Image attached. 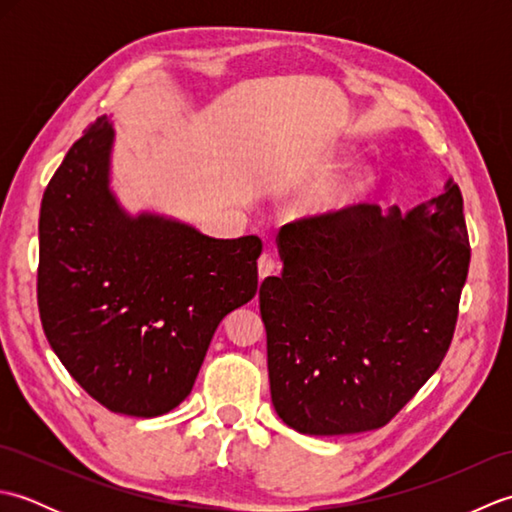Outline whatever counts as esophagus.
I'll return each instance as SVG.
<instances>
[{
	"label": "esophagus",
	"instance_id": "obj_1",
	"mask_svg": "<svg viewBox=\"0 0 512 512\" xmlns=\"http://www.w3.org/2000/svg\"><path fill=\"white\" fill-rule=\"evenodd\" d=\"M275 268H277L275 259L270 257L268 253H264L262 257L257 259V273H259V279H266L268 275H273V273H275Z\"/></svg>",
	"mask_w": 512,
	"mask_h": 512
}]
</instances>
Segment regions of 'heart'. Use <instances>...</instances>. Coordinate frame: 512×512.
Segmentation results:
<instances>
[{
	"label": "heart",
	"mask_w": 512,
	"mask_h": 512,
	"mask_svg": "<svg viewBox=\"0 0 512 512\" xmlns=\"http://www.w3.org/2000/svg\"><path fill=\"white\" fill-rule=\"evenodd\" d=\"M330 204H332V193L323 195V198H319V200H317V209H319V211H321V209H328Z\"/></svg>",
	"instance_id": "heart-1"
}]
</instances>
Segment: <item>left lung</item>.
Returning <instances> with one entry per match:
<instances>
[{
	"instance_id": "left-lung-1",
	"label": "left lung",
	"mask_w": 512,
	"mask_h": 512,
	"mask_svg": "<svg viewBox=\"0 0 512 512\" xmlns=\"http://www.w3.org/2000/svg\"><path fill=\"white\" fill-rule=\"evenodd\" d=\"M460 187L383 215L374 204L281 226L266 277L270 396L308 436L383 427L447 354L471 246Z\"/></svg>"
}]
</instances>
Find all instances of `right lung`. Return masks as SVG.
<instances>
[{
    "label": "right lung",
    "instance_id": "1",
    "mask_svg": "<svg viewBox=\"0 0 512 512\" xmlns=\"http://www.w3.org/2000/svg\"><path fill=\"white\" fill-rule=\"evenodd\" d=\"M114 121L65 154L41 200L37 299L59 361L114 413L156 418L191 394L217 325L255 297L262 239H217L112 191Z\"/></svg>",
    "mask_w": 512,
    "mask_h": 512
}]
</instances>
